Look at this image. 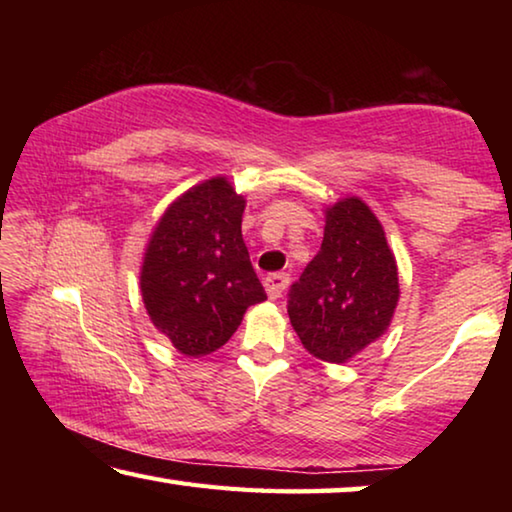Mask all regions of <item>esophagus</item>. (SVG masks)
<instances>
[{
  "mask_svg": "<svg viewBox=\"0 0 512 512\" xmlns=\"http://www.w3.org/2000/svg\"><path fill=\"white\" fill-rule=\"evenodd\" d=\"M264 287H266V293L268 298L271 300H277L284 293V289L289 287V275L287 273H273L264 277Z\"/></svg>",
  "mask_w": 512,
  "mask_h": 512,
  "instance_id": "obj_1",
  "label": "esophagus"
}]
</instances>
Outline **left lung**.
<instances>
[{"instance_id": "obj_1", "label": "left lung", "mask_w": 512, "mask_h": 512, "mask_svg": "<svg viewBox=\"0 0 512 512\" xmlns=\"http://www.w3.org/2000/svg\"><path fill=\"white\" fill-rule=\"evenodd\" d=\"M397 298V264L377 216L359 198L327 207L320 253L291 284L287 300L305 350L345 363L386 332Z\"/></svg>"}]
</instances>
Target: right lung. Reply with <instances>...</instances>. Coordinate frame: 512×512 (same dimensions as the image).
Returning <instances> with one entry per match:
<instances>
[{"label": "right lung", "mask_w": 512, "mask_h": 512, "mask_svg": "<svg viewBox=\"0 0 512 512\" xmlns=\"http://www.w3.org/2000/svg\"><path fill=\"white\" fill-rule=\"evenodd\" d=\"M244 207L228 180H207L164 212L144 253L146 311L187 357L219 350L246 309L266 300L241 237Z\"/></svg>", "instance_id": "obj_1"}]
</instances>
